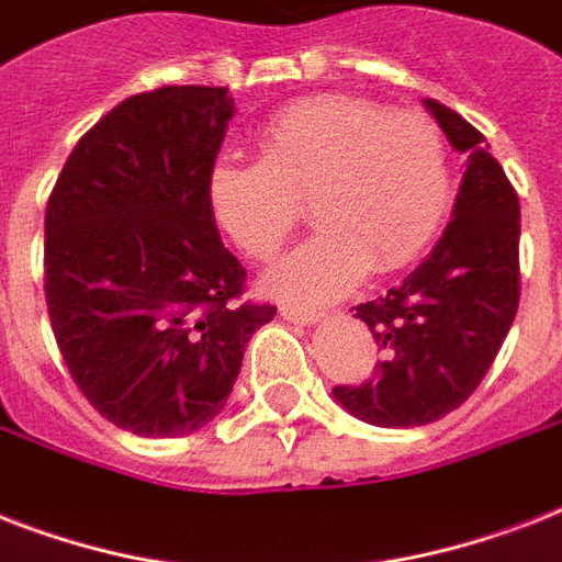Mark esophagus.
<instances>
[{
  "instance_id": "34e87169",
  "label": "esophagus",
  "mask_w": 562,
  "mask_h": 562,
  "mask_svg": "<svg viewBox=\"0 0 562 562\" xmlns=\"http://www.w3.org/2000/svg\"><path fill=\"white\" fill-rule=\"evenodd\" d=\"M280 315L291 324H317L321 321V312H312V308H300V306H282Z\"/></svg>"
}]
</instances>
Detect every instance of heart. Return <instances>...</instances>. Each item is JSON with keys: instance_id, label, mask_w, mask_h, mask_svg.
<instances>
[{"instance_id": "b5f03b06", "label": "heart", "mask_w": 562, "mask_h": 562, "mask_svg": "<svg viewBox=\"0 0 562 562\" xmlns=\"http://www.w3.org/2000/svg\"><path fill=\"white\" fill-rule=\"evenodd\" d=\"M256 145L259 160L212 166L210 206L241 254L268 262L308 203L321 229L271 271L285 297L324 303L364 271H400L431 245L452 203L443 131L417 110L312 95L277 110Z\"/></svg>"}]
</instances>
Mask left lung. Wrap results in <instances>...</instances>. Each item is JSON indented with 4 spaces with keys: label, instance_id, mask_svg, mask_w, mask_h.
Segmentation results:
<instances>
[{
    "label": "left lung",
    "instance_id": "left-lung-1",
    "mask_svg": "<svg viewBox=\"0 0 562 562\" xmlns=\"http://www.w3.org/2000/svg\"><path fill=\"white\" fill-rule=\"evenodd\" d=\"M426 108L467 154L452 221L435 250L384 297L356 306L384 359L335 400L364 423L411 428L470 400L519 308V194L479 127L440 101Z\"/></svg>",
    "mask_w": 562,
    "mask_h": 562
}]
</instances>
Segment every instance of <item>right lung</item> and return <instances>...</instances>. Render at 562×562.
Here are the masks:
<instances>
[{
    "label": "right lung",
    "mask_w": 562,
    "mask_h": 562,
    "mask_svg": "<svg viewBox=\"0 0 562 562\" xmlns=\"http://www.w3.org/2000/svg\"><path fill=\"white\" fill-rule=\"evenodd\" d=\"M227 87H160L101 116L46 203L43 285L57 350L92 408L143 437H180L227 402L250 335L277 306L241 300L210 171Z\"/></svg>",
    "instance_id": "1"
}]
</instances>
